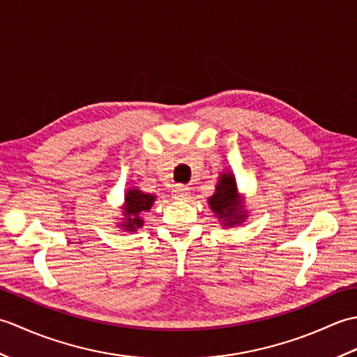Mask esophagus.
I'll return each instance as SVG.
<instances>
[{"label":"esophagus","instance_id":"34e87169","mask_svg":"<svg viewBox=\"0 0 357 357\" xmlns=\"http://www.w3.org/2000/svg\"><path fill=\"white\" fill-rule=\"evenodd\" d=\"M172 193H173V198L178 201H184L188 198V195H190L188 193V187L185 185H174Z\"/></svg>","mask_w":357,"mask_h":357}]
</instances>
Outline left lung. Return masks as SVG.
Listing matches in <instances>:
<instances>
[{
	"mask_svg": "<svg viewBox=\"0 0 357 357\" xmlns=\"http://www.w3.org/2000/svg\"><path fill=\"white\" fill-rule=\"evenodd\" d=\"M208 206L225 227H233L244 222L247 211L241 195L238 193L236 179H234L233 173H221L215 193L208 198Z\"/></svg>",
	"mask_w": 357,
	"mask_h": 357,
	"instance_id": "left-lung-1",
	"label": "left lung"
}]
</instances>
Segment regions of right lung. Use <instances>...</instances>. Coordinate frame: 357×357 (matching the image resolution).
Returning <instances> with one entry per match:
<instances>
[{
    "instance_id": "add662e5",
    "label": "right lung",
    "mask_w": 357,
    "mask_h": 357,
    "mask_svg": "<svg viewBox=\"0 0 357 357\" xmlns=\"http://www.w3.org/2000/svg\"><path fill=\"white\" fill-rule=\"evenodd\" d=\"M156 199L155 195L150 193H144L138 188H128L124 198V207H123V222H119V225L123 227V230L127 231H135L141 229L144 225V219L142 213H146L153 206V202Z\"/></svg>"
}]
</instances>
